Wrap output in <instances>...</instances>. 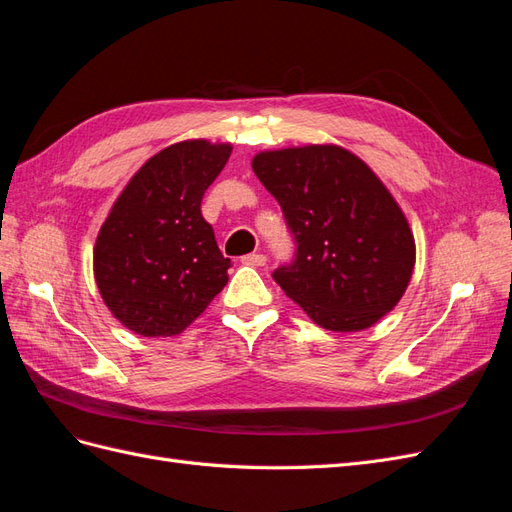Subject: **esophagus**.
I'll use <instances>...</instances> for the list:
<instances>
[{
    "instance_id": "esophagus-1",
    "label": "esophagus",
    "mask_w": 512,
    "mask_h": 512,
    "mask_svg": "<svg viewBox=\"0 0 512 512\" xmlns=\"http://www.w3.org/2000/svg\"><path fill=\"white\" fill-rule=\"evenodd\" d=\"M243 265H250V267H265L267 265V256L265 254H247L241 258Z\"/></svg>"
}]
</instances>
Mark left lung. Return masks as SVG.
<instances>
[{
  "instance_id": "1",
  "label": "left lung",
  "mask_w": 512,
  "mask_h": 512,
  "mask_svg": "<svg viewBox=\"0 0 512 512\" xmlns=\"http://www.w3.org/2000/svg\"><path fill=\"white\" fill-rule=\"evenodd\" d=\"M297 252L273 271L318 327L363 331L404 297L416 247L404 211L361 158L337 145L260 151L252 160Z\"/></svg>"
}]
</instances>
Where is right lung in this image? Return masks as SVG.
Segmentation results:
<instances>
[{
    "label": "right lung",
    "instance_id": "right-lung-1",
    "mask_svg": "<svg viewBox=\"0 0 512 512\" xmlns=\"http://www.w3.org/2000/svg\"><path fill=\"white\" fill-rule=\"evenodd\" d=\"M230 145L183 141L149 158L119 194L94 247L111 314L143 337L181 333L228 282L213 228L200 213Z\"/></svg>",
    "mask_w": 512,
    "mask_h": 512
}]
</instances>
